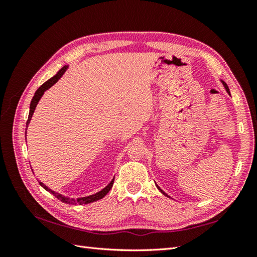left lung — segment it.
<instances>
[{"mask_svg": "<svg viewBox=\"0 0 257 257\" xmlns=\"http://www.w3.org/2000/svg\"><path fill=\"white\" fill-rule=\"evenodd\" d=\"M221 83H222V85H223V86H224V88H225V90L227 91V94H230V89H228V87H227V85H226V84H225V83H224V81H223V80H221ZM156 185H157V184H156ZM157 188L160 190V192H161L162 194H165L166 196H168V198H170V196H169V195H168V194H167L166 192H163V191H162V190H161V189H160L159 187H158V185H157Z\"/></svg>", "mask_w": 257, "mask_h": 257, "instance_id": "obj_1", "label": "left lung"}]
</instances>
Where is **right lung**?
Here are the masks:
<instances>
[{
    "instance_id": "add662e5",
    "label": "right lung",
    "mask_w": 257,
    "mask_h": 257,
    "mask_svg": "<svg viewBox=\"0 0 257 257\" xmlns=\"http://www.w3.org/2000/svg\"><path fill=\"white\" fill-rule=\"evenodd\" d=\"M67 68H68V65H65V66H63L61 69L58 70L57 74H56L55 76H53L52 78H50L47 81H45V83L43 84V85L40 87V88H38V89L35 91V94H34V96H33V99H32L31 105H30V113H29V119H27V121H26V130H27V127H29V123L31 122V119H32V117H33V113H34L35 108H36V106H37L38 101H40V99L42 98V96L44 95V92H45L47 89H50L53 85H55V84L57 83V81H58L59 79H61V77L65 74V72H66ZM25 135H26V133H25ZM113 180H114V177L112 178L111 181L106 185L105 188H103L102 190L99 191V192H97V193H95V194H91V195H87V196H81V198H78V199L69 198V196H65V195H63V194H61V193L55 192V191H54V190L48 188L46 184L41 182L40 180H37V181L40 182V184L47 191V192H50V193L54 194L58 200H61L62 202H64V203H66V204H88V203H91V202H95V201H98V200L102 199L103 196H105V195L109 192V191H110V189L112 188Z\"/></svg>"
}]
</instances>
